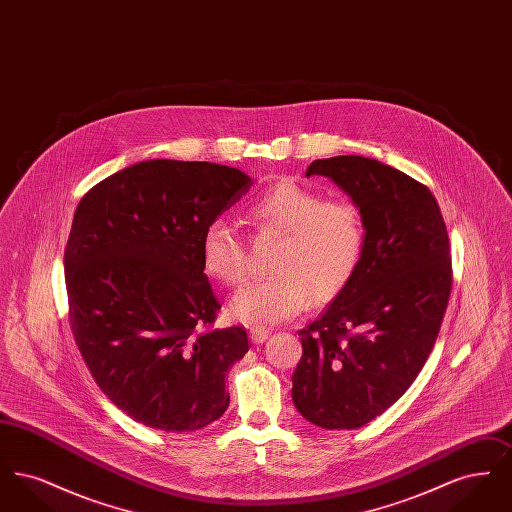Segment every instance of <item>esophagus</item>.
Here are the masks:
<instances>
[{"instance_id":"1","label":"esophagus","mask_w":512,"mask_h":512,"mask_svg":"<svg viewBox=\"0 0 512 512\" xmlns=\"http://www.w3.org/2000/svg\"><path fill=\"white\" fill-rule=\"evenodd\" d=\"M268 330L265 328H259V326H253L251 330H249V340L253 341V343H263V341L268 340Z\"/></svg>"}]
</instances>
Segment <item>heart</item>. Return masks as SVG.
<instances>
[{
  "mask_svg": "<svg viewBox=\"0 0 512 512\" xmlns=\"http://www.w3.org/2000/svg\"><path fill=\"white\" fill-rule=\"evenodd\" d=\"M247 219L261 232L282 236L267 278L253 280L228 301V315L251 326L297 317L309 301L326 303L351 282L365 251V224L345 199H326L282 180L251 201ZM203 270L226 286L245 276V244L234 224L213 219L201 236Z\"/></svg>",
  "mask_w": 512,
  "mask_h": 512,
  "instance_id": "1",
  "label": "heart"
}]
</instances>
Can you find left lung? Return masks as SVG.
<instances>
[{
    "mask_svg": "<svg viewBox=\"0 0 512 512\" xmlns=\"http://www.w3.org/2000/svg\"><path fill=\"white\" fill-rule=\"evenodd\" d=\"M351 197L365 251L351 282L307 330L293 372L295 409L326 430H355L390 409L426 363L451 293L447 228L432 192L361 155L317 159Z\"/></svg>",
    "mask_w": 512,
    "mask_h": 512,
    "instance_id": "obj_1",
    "label": "left lung"
}]
</instances>
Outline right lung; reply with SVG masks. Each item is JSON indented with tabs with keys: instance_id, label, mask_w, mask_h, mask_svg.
I'll return each mask as SVG.
<instances>
[{
	"instance_id": "add662e5",
	"label": "right lung",
	"mask_w": 512,
	"mask_h": 512,
	"mask_svg": "<svg viewBox=\"0 0 512 512\" xmlns=\"http://www.w3.org/2000/svg\"><path fill=\"white\" fill-rule=\"evenodd\" d=\"M251 186L232 167L151 159L101 180L74 211V341L101 391L149 428L194 432L228 409L224 380L249 343L240 326L195 332L220 309L201 236Z\"/></svg>"
}]
</instances>
